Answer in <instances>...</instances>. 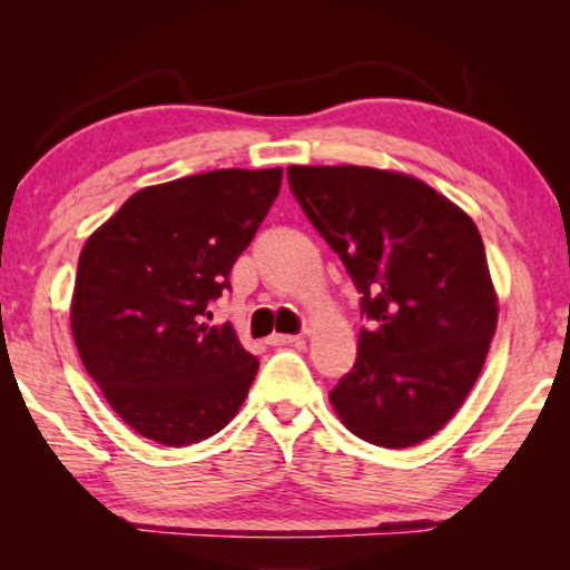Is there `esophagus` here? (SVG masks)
I'll return each mask as SVG.
<instances>
[{"label":"esophagus","mask_w":570,"mask_h":570,"mask_svg":"<svg viewBox=\"0 0 570 570\" xmlns=\"http://www.w3.org/2000/svg\"><path fill=\"white\" fill-rule=\"evenodd\" d=\"M268 344H276V346H302L304 344V336L298 334H274Z\"/></svg>","instance_id":"obj_1"}]
</instances>
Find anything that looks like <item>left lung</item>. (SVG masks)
Wrapping results in <instances>:
<instances>
[{
    "mask_svg": "<svg viewBox=\"0 0 570 570\" xmlns=\"http://www.w3.org/2000/svg\"><path fill=\"white\" fill-rule=\"evenodd\" d=\"M288 186L362 294L352 372L330 392L344 428L412 448L452 420L480 377L498 294L472 218L428 183L366 166H288Z\"/></svg>",
    "mask_w": 570,
    "mask_h": 570,
    "instance_id": "obj_1",
    "label": "left lung"
}]
</instances>
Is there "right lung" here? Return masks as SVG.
Masks as SVG:
<instances>
[{
	"label": "right lung",
	"instance_id": "obj_1",
	"mask_svg": "<svg viewBox=\"0 0 570 570\" xmlns=\"http://www.w3.org/2000/svg\"><path fill=\"white\" fill-rule=\"evenodd\" d=\"M284 170L226 168L148 186L92 230L70 302L75 346L115 414L160 445L236 417L258 360L208 302L282 188Z\"/></svg>",
	"mask_w": 570,
	"mask_h": 570
}]
</instances>
